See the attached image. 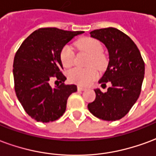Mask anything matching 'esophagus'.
I'll use <instances>...</instances> for the list:
<instances>
[{
  "mask_svg": "<svg viewBox=\"0 0 156 156\" xmlns=\"http://www.w3.org/2000/svg\"><path fill=\"white\" fill-rule=\"evenodd\" d=\"M77 89H78V90H80V91H83V90H86V88H84V87H81V86H78L77 87Z\"/></svg>",
  "mask_w": 156,
  "mask_h": 156,
  "instance_id": "esophagus-1",
  "label": "esophagus"
}]
</instances>
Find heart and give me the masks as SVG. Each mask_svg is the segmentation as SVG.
Instances as JSON below:
<instances>
[{"label": "heart", "mask_w": 156, "mask_h": 156, "mask_svg": "<svg viewBox=\"0 0 156 156\" xmlns=\"http://www.w3.org/2000/svg\"><path fill=\"white\" fill-rule=\"evenodd\" d=\"M77 45L81 51L90 55L88 61L89 66H94L97 70H102L105 66L106 59L102 54L103 46L99 41L90 37H86L80 40L77 42ZM60 59L64 67L68 68L74 64L75 59L73 47L70 45H64L60 52ZM96 76L97 74L93 67H89L86 69L74 68L68 72V79L70 81L83 86H88Z\"/></svg>", "instance_id": "b5f03b06"}]
</instances>
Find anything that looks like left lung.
Segmentation results:
<instances>
[{"label":"left lung","mask_w":156,"mask_h":156,"mask_svg":"<svg viewBox=\"0 0 156 156\" xmlns=\"http://www.w3.org/2000/svg\"><path fill=\"white\" fill-rule=\"evenodd\" d=\"M93 38L101 41L109 52V64L100 84L110 81L107 91L95 89V100L88 104L92 115L99 119L114 121L126 115L141 91L145 62L135 42L116 28L92 30Z\"/></svg>","instance_id":"left-lung-1"}]
</instances>
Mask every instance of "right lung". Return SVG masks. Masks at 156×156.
<instances>
[{"mask_svg": "<svg viewBox=\"0 0 156 156\" xmlns=\"http://www.w3.org/2000/svg\"><path fill=\"white\" fill-rule=\"evenodd\" d=\"M84 31H68L49 27L35 30L25 40L13 62L15 91L24 110L32 119L51 122L62 116L67 99L77 90L76 85H65L66 76L60 52L73 37ZM56 77L61 85L49 86Z\"/></svg>", "mask_w": 156, "mask_h": 156, "instance_id": "right-lung-1", "label": "right lung"}]
</instances>
